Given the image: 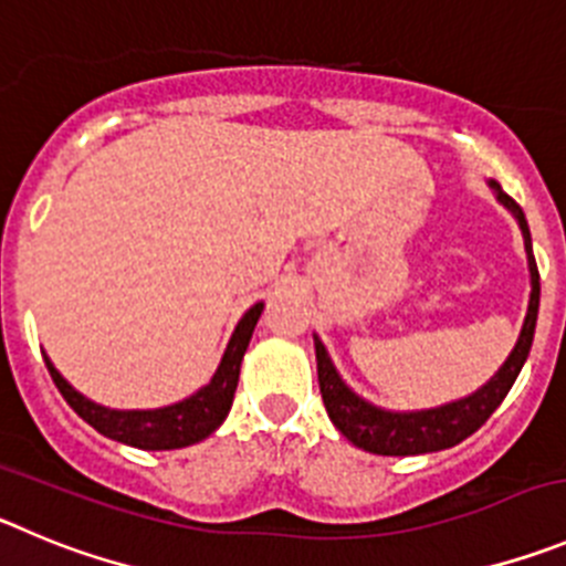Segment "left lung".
I'll return each instance as SVG.
<instances>
[{"mask_svg":"<svg viewBox=\"0 0 566 566\" xmlns=\"http://www.w3.org/2000/svg\"><path fill=\"white\" fill-rule=\"evenodd\" d=\"M491 188L496 190V199L507 207L520 221L522 238H525L527 266H531V303H527V317L522 325V334L513 345L511 356L505 365L491 376L489 385H483L471 396L460 398V401L443 403L434 409H421V412H387L381 407H373L370 401L356 396L350 387L345 385L336 373L334 361H331L328 350L323 342L314 336V347H317V376H319V392H323V403L328 409V418L334 427L345 434L347 440L365 452L387 454V458H407V454H427L440 452V449H452L460 440L474 434L476 429L489 421L494 409L500 407L502 398L513 387L516 376H520L522 365H525L527 354L533 345V331H536L538 317V269L536 258H533L531 247V230H527L525 212L496 181H491Z\"/></svg>","mask_w":566,"mask_h":566,"instance_id":"obj_1","label":"left lung"}]
</instances>
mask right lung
I'll use <instances>...</instances> for the list:
<instances>
[{
    "instance_id": "add662e5",
    "label": "right lung",
    "mask_w": 566,
    "mask_h": 566,
    "mask_svg": "<svg viewBox=\"0 0 566 566\" xmlns=\"http://www.w3.org/2000/svg\"><path fill=\"white\" fill-rule=\"evenodd\" d=\"M263 303H255L241 317L230 336V345L224 350L219 370L210 378V385L201 387L190 398L179 403H170L163 409H106L101 403L83 398L75 387L55 370V365L44 356L46 370L53 376L55 387L61 396L66 398L72 409L81 415L83 421L95 427L97 432L106 438L117 440V443L134 446V449H148V452H165V449H185L224 423L227 412L235 398L238 376H241V359L247 354L252 331H255L258 319H261Z\"/></svg>"
}]
</instances>
